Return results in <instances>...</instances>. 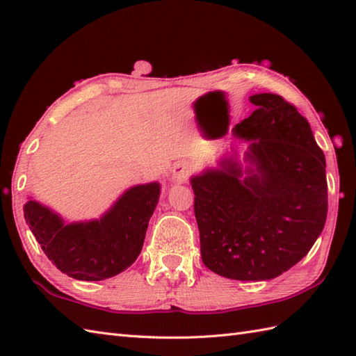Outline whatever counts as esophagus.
Here are the masks:
<instances>
[{"instance_id": "1", "label": "esophagus", "mask_w": 356, "mask_h": 356, "mask_svg": "<svg viewBox=\"0 0 356 356\" xmlns=\"http://www.w3.org/2000/svg\"><path fill=\"white\" fill-rule=\"evenodd\" d=\"M190 172H191V165L185 161H179L172 165L171 179L174 182L182 184L188 179V176H190Z\"/></svg>"}]
</instances>
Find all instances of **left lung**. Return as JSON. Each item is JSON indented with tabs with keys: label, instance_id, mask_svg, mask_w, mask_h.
Masks as SVG:
<instances>
[{
	"label": "left lung",
	"instance_id": "8db88e82",
	"mask_svg": "<svg viewBox=\"0 0 356 356\" xmlns=\"http://www.w3.org/2000/svg\"><path fill=\"white\" fill-rule=\"evenodd\" d=\"M257 110L232 128L216 166L191 176L205 266L264 282L289 270L323 232L327 217L326 159L311 125L274 93L249 96Z\"/></svg>",
	"mask_w": 356,
	"mask_h": 356
}]
</instances>
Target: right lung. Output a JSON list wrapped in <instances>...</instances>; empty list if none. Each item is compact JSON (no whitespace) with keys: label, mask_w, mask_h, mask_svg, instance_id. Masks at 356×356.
<instances>
[{"label":"right lung","mask_w":356,"mask_h":356,"mask_svg":"<svg viewBox=\"0 0 356 356\" xmlns=\"http://www.w3.org/2000/svg\"><path fill=\"white\" fill-rule=\"evenodd\" d=\"M161 184L130 186L99 218L67 222L29 195L24 218L44 254L74 280L101 282L130 268L138 259Z\"/></svg>","instance_id":"right-lung-1"}]
</instances>
